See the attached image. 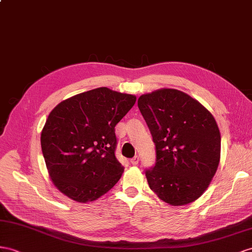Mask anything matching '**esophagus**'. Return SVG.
Segmentation results:
<instances>
[{"label":"esophagus","mask_w":252,"mask_h":252,"mask_svg":"<svg viewBox=\"0 0 252 252\" xmlns=\"http://www.w3.org/2000/svg\"><path fill=\"white\" fill-rule=\"evenodd\" d=\"M139 162V157L138 156H135L132 159H131V164L132 165H137Z\"/></svg>","instance_id":"34e87169"}]
</instances>
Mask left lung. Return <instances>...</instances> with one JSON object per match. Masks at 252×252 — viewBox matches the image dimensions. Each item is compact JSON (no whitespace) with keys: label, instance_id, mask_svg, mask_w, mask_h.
<instances>
[{"label":"left lung","instance_id":"obj_1","mask_svg":"<svg viewBox=\"0 0 252 252\" xmlns=\"http://www.w3.org/2000/svg\"><path fill=\"white\" fill-rule=\"evenodd\" d=\"M137 104L156 144V166L146 170L149 188L172 206L193 202L209 188L220 159L215 118L178 89L141 94Z\"/></svg>","mask_w":252,"mask_h":252}]
</instances>
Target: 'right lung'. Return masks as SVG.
Returning a JSON list of instances; mask_svg holds the SVG:
<instances>
[{
  "instance_id": "1",
  "label": "right lung",
  "mask_w": 252,
  "mask_h": 252,
  "mask_svg": "<svg viewBox=\"0 0 252 252\" xmlns=\"http://www.w3.org/2000/svg\"><path fill=\"white\" fill-rule=\"evenodd\" d=\"M136 102L134 94L100 87L62 101L41 131V149L56 189L80 203L94 201L119 181L115 126Z\"/></svg>"
}]
</instances>
